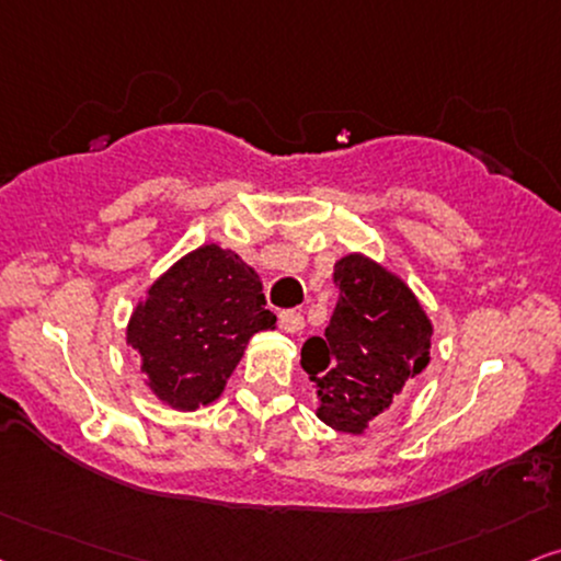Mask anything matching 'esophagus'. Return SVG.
Instances as JSON below:
<instances>
[{"instance_id": "1", "label": "esophagus", "mask_w": 561, "mask_h": 561, "mask_svg": "<svg viewBox=\"0 0 561 561\" xmlns=\"http://www.w3.org/2000/svg\"><path fill=\"white\" fill-rule=\"evenodd\" d=\"M279 325H282V331L297 333V331H302L305 318H302L300 310H282V313H279Z\"/></svg>"}]
</instances>
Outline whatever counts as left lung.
Listing matches in <instances>:
<instances>
[{
	"instance_id": "obj_1",
	"label": "left lung",
	"mask_w": 561,
	"mask_h": 561,
	"mask_svg": "<svg viewBox=\"0 0 561 561\" xmlns=\"http://www.w3.org/2000/svg\"><path fill=\"white\" fill-rule=\"evenodd\" d=\"M333 285L339 302L325 339L302 344L300 365L318 388V420L359 435L430 365L432 323L399 276L359 253L339 261Z\"/></svg>"
}]
</instances>
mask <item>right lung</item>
Returning a JSON list of instances; mask_svg holds the SVG:
<instances>
[{"label":"right lung","instance_id":"add662e5","mask_svg":"<svg viewBox=\"0 0 561 561\" xmlns=\"http://www.w3.org/2000/svg\"><path fill=\"white\" fill-rule=\"evenodd\" d=\"M261 279L238 253L202 245L162 274L134 310L126 342L147 386L170 407L194 411L222 393L248 339L274 329Z\"/></svg>","mask_w":561,"mask_h":561}]
</instances>
